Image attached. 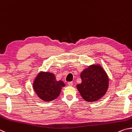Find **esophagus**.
<instances>
[{
  "label": "esophagus",
  "mask_w": 132,
  "mask_h": 132,
  "mask_svg": "<svg viewBox=\"0 0 132 132\" xmlns=\"http://www.w3.org/2000/svg\"><path fill=\"white\" fill-rule=\"evenodd\" d=\"M68 86H72L73 85V82H68Z\"/></svg>",
  "instance_id": "1"
}]
</instances>
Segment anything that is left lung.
Masks as SVG:
<instances>
[{"mask_svg": "<svg viewBox=\"0 0 132 132\" xmlns=\"http://www.w3.org/2000/svg\"><path fill=\"white\" fill-rule=\"evenodd\" d=\"M82 83L77 85V89L85 101H97L107 92L109 79L102 67L99 64L89 66L80 73Z\"/></svg>", "mask_w": 132, "mask_h": 132, "instance_id": "left-lung-1", "label": "left lung"}]
</instances>
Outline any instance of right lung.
<instances>
[{"mask_svg":"<svg viewBox=\"0 0 132 132\" xmlns=\"http://www.w3.org/2000/svg\"><path fill=\"white\" fill-rule=\"evenodd\" d=\"M65 85L61 80L57 81L54 74L49 72H40L35 79L33 88L41 100L52 101L60 95L62 87Z\"/></svg>","mask_w":132,"mask_h":132,"instance_id":"obj_1","label":"right lung"}]
</instances>
